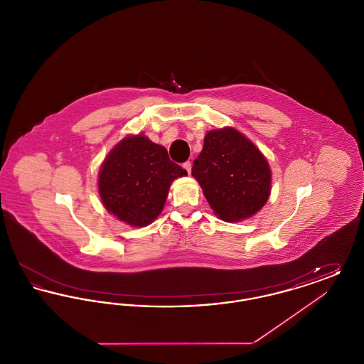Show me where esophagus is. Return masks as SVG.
I'll use <instances>...</instances> for the list:
<instances>
[{
    "instance_id": "1",
    "label": "esophagus",
    "mask_w": 364,
    "mask_h": 364,
    "mask_svg": "<svg viewBox=\"0 0 364 364\" xmlns=\"http://www.w3.org/2000/svg\"><path fill=\"white\" fill-rule=\"evenodd\" d=\"M191 166H192V164H191L190 161H187V162L183 164V168L188 172V174H191Z\"/></svg>"
}]
</instances>
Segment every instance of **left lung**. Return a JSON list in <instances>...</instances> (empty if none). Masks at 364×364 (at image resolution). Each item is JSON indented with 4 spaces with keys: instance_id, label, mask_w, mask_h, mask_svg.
Masks as SVG:
<instances>
[{
    "instance_id": "obj_1",
    "label": "left lung",
    "mask_w": 364,
    "mask_h": 364,
    "mask_svg": "<svg viewBox=\"0 0 364 364\" xmlns=\"http://www.w3.org/2000/svg\"><path fill=\"white\" fill-rule=\"evenodd\" d=\"M192 176L214 214L226 223L255 215L272 192V169L266 156L233 127L208 131L193 161Z\"/></svg>"
}]
</instances>
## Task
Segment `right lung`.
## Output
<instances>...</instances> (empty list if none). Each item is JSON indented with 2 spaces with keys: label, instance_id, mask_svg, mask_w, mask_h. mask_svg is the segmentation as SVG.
<instances>
[{
  "label": "right lung",
  "instance_id": "1",
  "mask_svg": "<svg viewBox=\"0 0 364 364\" xmlns=\"http://www.w3.org/2000/svg\"><path fill=\"white\" fill-rule=\"evenodd\" d=\"M187 176L164 146L144 134L127 135L106 156L98 173L104 208L134 228L150 225L165 206L171 184Z\"/></svg>",
  "mask_w": 364,
  "mask_h": 364
}]
</instances>
